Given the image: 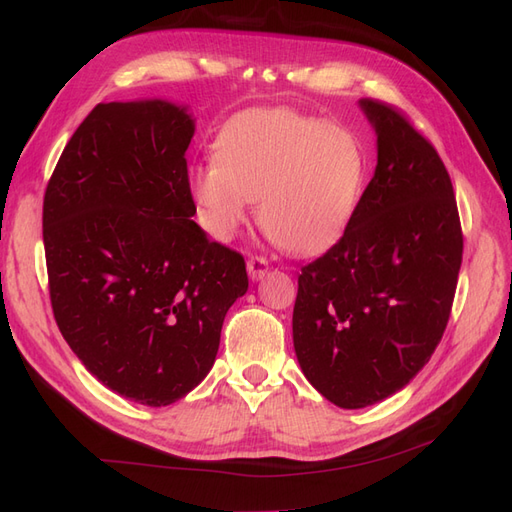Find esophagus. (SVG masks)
I'll use <instances>...</instances> for the list:
<instances>
[{
  "mask_svg": "<svg viewBox=\"0 0 512 512\" xmlns=\"http://www.w3.org/2000/svg\"><path fill=\"white\" fill-rule=\"evenodd\" d=\"M269 271V260L267 256H250L247 258V273H250L252 280H262L265 273Z\"/></svg>",
  "mask_w": 512,
  "mask_h": 512,
  "instance_id": "obj_1",
  "label": "esophagus"
}]
</instances>
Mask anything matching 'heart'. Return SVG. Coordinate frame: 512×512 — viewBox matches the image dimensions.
I'll list each match as a JSON object with an SVG mask.
<instances>
[{"label":"heart","instance_id":"obj_1","mask_svg":"<svg viewBox=\"0 0 512 512\" xmlns=\"http://www.w3.org/2000/svg\"><path fill=\"white\" fill-rule=\"evenodd\" d=\"M367 179L365 151L350 130L305 113L262 111L226 126L215 160L192 168L198 222L213 239L230 241L256 218L288 252L324 250L344 235Z\"/></svg>","mask_w":512,"mask_h":512}]
</instances>
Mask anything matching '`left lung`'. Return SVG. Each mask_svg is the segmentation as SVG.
<instances>
[{
	"label": "left lung",
	"mask_w": 512,
	"mask_h": 512,
	"mask_svg": "<svg viewBox=\"0 0 512 512\" xmlns=\"http://www.w3.org/2000/svg\"><path fill=\"white\" fill-rule=\"evenodd\" d=\"M376 173L339 241L301 267L292 312L299 365L339 408H365L423 369L451 318L463 232L436 147L401 108L363 98Z\"/></svg>",
	"instance_id": "1"
}]
</instances>
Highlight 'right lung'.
<instances>
[{
	"label": "right lung",
	"instance_id": "1",
	"mask_svg": "<svg viewBox=\"0 0 512 512\" xmlns=\"http://www.w3.org/2000/svg\"><path fill=\"white\" fill-rule=\"evenodd\" d=\"M194 121L168 102L98 104L46 183L42 237L57 327L89 374L136 404H175L220 348L245 260L192 215Z\"/></svg>",
	"mask_w": 512,
	"mask_h": 512
}]
</instances>
